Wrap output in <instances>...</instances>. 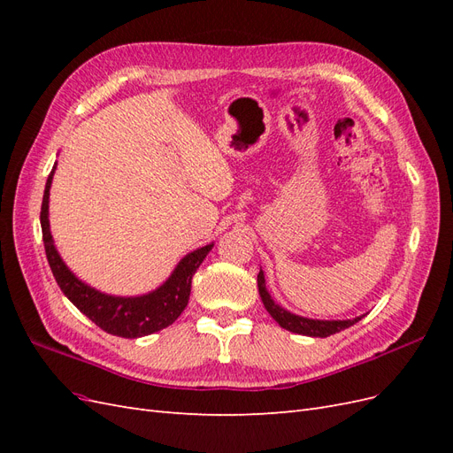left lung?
<instances>
[{"label": "left lung", "instance_id": "left-lung-1", "mask_svg": "<svg viewBox=\"0 0 453 453\" xmlns=\"http://www.w3.org/2000/svg\"><path fill=\"white\" fill-rule=\"evenodd\" d=\"M257 285H258V295H260V298H263V304H265L266 311L272 315L273 319L280 323V326L285 328V331H291V333H296V334H304V336L326 338V336L336 334L340 331H344V328H348V326L355 325L357 321H361V318L346 319V321H319V319L300 318V315H295L291 311H287V310H283L281 306H278L276 303H273L272 296L266 291L263 270L258 272Z\"/></svg>", "mask_w": 453, "mask_h": 453}]
</instances>
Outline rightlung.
Returning <instances> with one entry per match:
<instances>
[{"instance_id": "1", "label": "right lung", "mask_w": 453, "mask_h": 453, "mask_svg": "<svg viewBox=\"0 0 453 453\" xmlns=\"http://www.w3.org/2000/svg\"><path fill=\"white\" fill-rule=\"evenodd\" d=\"M52 173L49 175L45 185L43 202H41V230H43V243L49 266L52 276L60 285L62 293L72 300L79 311H83L87 318L104 328L105 333L122 338H140L153 334L160 328H166L177 318H180L185 306L188 304L190 283H193L195 272L202 265L213 248V243L205 245L193 253H188L181 263L177 265L168 281L160 285L157 291L143 296H109L92 287L79 281L73 273L67 270L64 260L60 258L57 248L52 243L50 228H49V188L52 183Z\"/></svg>"}]
</instances>
